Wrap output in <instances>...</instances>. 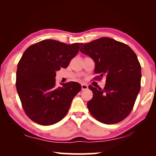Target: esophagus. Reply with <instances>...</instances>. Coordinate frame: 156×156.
I'll list each match as a JSON object with an SVG mask.
<instances>
[{
	"label": "esophagus",
	"mask_w": 156,
	"mask_h": 156,
	"mask_svg": "<svg viewBox=\"0 0 156 156\" xmlns=\"http://www.w3.org/2000/svg\"><path fill=\"white\" fill-rule=\"evenodd\" d=\"M87 88H88V86H87V84H82V90H85V89H87Z\"/></svg>",
	"instance_id": "obj_1"
}]
</instances>
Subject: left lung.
Listing matches in <instances>:
<instances>
[{"label": "left lung", "mask_w": 156, "mask_h": 156, "mask_svg": "<svg viewBox=\"0 0 156 156\" xmlns=\"http://www.w3.org/2000/svg\"><path fill=\"white\" fill-rule=\"evenodd\" d=\"M80 51L95 62L94 80L106 78L104 89L91 85L93 97L87 107L94 118L105 124L123 121L133 109L140 89L141 67L133 50L112 38L81 43Z\"/></svg>", "instance_id": "8db88e82"}]
</instances>
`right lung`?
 Wrapping results in <instances>:
<instances>
[{
	"mask_svg": "<svg viewBox=\"0 0 156 156\" xmlns=\"http://www.w3.org/2000/svg\"><path fill=\"white\" fill-rule=\"evenodd\" d=\"M80 47V43L44 40L32 44L23 53L17 68L16 89L23 110L34 122L52 125L67 114L82 87L69 82L57 87L55 72L68 67Z\"/></svg>",
	"mask_w": 156,
	"mask_h": 156,
	"instance_id": "1",
	"label": "right lung"
}]
</instances>
